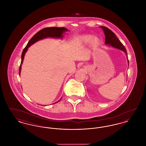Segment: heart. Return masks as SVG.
Wrapping results in <instances>:
<instances>
[{
	"label": "heart",
	"instance_id": "1",
	"mask_svg": "<svg viewBox=\"0 0 146 146\" xmlns=\"http://www.w3.org/2000/svg\"><path fill=\"white\" fill-rule=\"evenodd\" d=\"M76 42L80 45H85L90 42V44L91 46L95 47L99 45L100 40L96 36L92 37L91 35H83L77 37Z\"/></svg>",
	"mask_w": 146,
	"mask_h": 146
}]
</instances>
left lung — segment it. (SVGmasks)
I'll return each mask as SVG.
<instances>
[{"instance_id": "8db88e82", "label": "left lung", "mask_w": 146, "mask_h": 146, "mask_svg": "<svg viewBox=\"0 0 146 146\" xmlns=\"http://www.w3.org/2000/svg\"><path fill=\"white\" fill-rule=\"evenodd\" d=\"M100 27L102 28V29L104 31V35H105V44H108L109 45H111L114 48H115L117 49L123 51L127 55V51L125 49V46L118 39L116 35H115L111 30H110L109 28L106 27L100 26ZM128 63H129V60H128Z\"/></svg>"}]
</instances>
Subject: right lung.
<instances>
[{"instance_id":"1","label":"right lung","mask_w":146,"mask_h":146,"mask_svg":"<svg viewBox=\"0 0 146 146\" xmlns=\"http://www.w3.org/2000/svg\"><path fill=\"white\" fill-rule=\"evenodd\" d=\"M66 31H67V29L64 27H47L41 29L39 32H38L34 36L30 39L28 42L27 45L23 49L22 55H21V62L19 68V75H20V71L21 70V64L23 62V60L24 58V56L27 51L28 48L32 44H33L35 42H37L42 39L47 38V37H52V38H62V34ZM61 99L58 101L59 102Z\"/></svg>"}]
</instances>
